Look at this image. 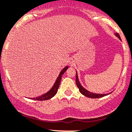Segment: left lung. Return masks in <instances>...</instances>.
<instances>
[{"label": "left lung", "instance_id": "1", "mask_svg": "<svg viewBox=\"0 0 132 132\" xmlns=\"http://www.w3.org/2000/svg\"><path fill=\"white\" fill-rule=\"evenodd\" d=\"M116 36L118 37L120 39H121V37H120L118 33H116ZM76 84L78 88L79 89V92L82 93V95H84V96L86 97H89V98H100V97H104V96L107 95L108 94H95V93H91V92H89L88 91H87L86 89H84L81 85H80V82H79V80H78V77H77V73H76Z\"/></svg>", "mask_w": 132, "mask_h": 132}]
</instances>
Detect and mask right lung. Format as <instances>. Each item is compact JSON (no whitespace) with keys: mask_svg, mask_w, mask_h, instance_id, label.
<instances>
[{"mask_svg":"<svg viewBox=\"0 0 132 132\" xmlns=\"http://www.w3.org/2000/svg\"><path fill=\"white\" fill-rule=\"evenodd\" d=\"M68 68V67L66 66V67H65L61 71V72L60 73L59 75V77H57L55 83L54 85H53V88H52V89L48 92V93L43 95L40 96V97L34 98L33 99H34V100H37V101H45V100H48V99H50V98H52V97H53L56 93H57V90H58L59 87V85H60V82H61L62 75L66 71V70H67Z\"/></svg>","mask_w":132,"mask_h":132,"instance_id":"1","label":"right lung"}]
</instances>
